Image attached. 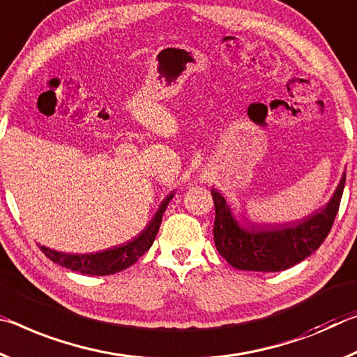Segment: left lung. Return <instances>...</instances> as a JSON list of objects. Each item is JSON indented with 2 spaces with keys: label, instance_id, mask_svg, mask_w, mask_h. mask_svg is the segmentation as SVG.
Wrapping results in <instances>:
<instances>
[{
  "label": "left lung",
  "instance_id": "obj_1",
  "mask_svg": "<svg viewBox=\"0 0 357 357\" xmlns=\"http://www.w3.org/2000/svg\"><path fill=\"white\" fill-rule=\"evenodd\" d=\"M347 174L338 183L334 197L324 208L294 223L255 226L242 229L234 220L226 199L212 190L215 202L213 238L218 253L232 267L255 272H280L308 258L326 241L340 207Z\"/></svg>",
  "mask_w": 357,
  "mask_h": 357
}]
</instances>
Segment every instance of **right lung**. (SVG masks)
Masks as SVG:
<instances>
[{
  "label": "right lung",
  "mask_w": 357,
  "mask_h": 357,
  "mask_svg": "<svg viewBox=\"0 0 357 357\" xmlns=\"http://www.w3.org/2000/svg\"><path fill=\"white\" fill-rule=\"evenodd\" d=\"M172 196L174 192H171V195L161 202V206L158 208L153 220H151L149 226L139 234V237H136L131 242H128L126 245H121V247L91 255H68L45 247H40V251H43L47 258L56 262V264L71 268L74 272L86 273V275H112V273L125 271V268L132 266L134 262L151 247V243H153L158 234V229H160L162 213H165V210L169 201L172 199Z\"/></svg>",
  "instance_id": "right-lung-1"
}]
</instances>
